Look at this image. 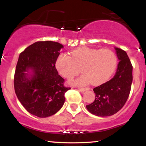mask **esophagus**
<instances>
[{
    "label": "esophagus",
    "instance_id": "34e87169",
    "mask_svg": "<svg viewBox=\"0 0 146 146\" xmlns=\"http://www.w3.org/2000/svg\"><path fill=\"white\" fill-rule=\"evenodd\" d=\"M88 90H89V88H79V90L80 92H85Z\"/></svg>",
    "mask_w": 146,
    "mask_h": 146
}]
</instances>
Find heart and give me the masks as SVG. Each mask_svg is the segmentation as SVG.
<instances>
[{
	"label": "heart",
	"mask_w": 146,
	"mask_h": 146,
	"mask_svg": "<svg viewBox=\"0 0 146 146\" xmlns=\"http://www.w3.org/2000/svg\"><path fill=\"white\" fill-rule=\"evenodd\" d=\"M116 63V56L111 50L81 47L72 51L70 56L60 54L55 65L59 73L68 79L79 74L80 69L83 74L74 83L85 86L90 82L95 85L105 82L113 73Z\"/></svg>",
	"instance_id": "obj_1"
}]
</instances>
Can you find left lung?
I'll return each instance as SVG.
<instances>
[{
    "instance_id": "1",
    "label": "left lung",
    "mask_w": 146,
    "mask_h": 146,
    "mask_svg": "<svg viewBox=\"0 0 146 146\" xmlns=\"http://www.w3.org/2000/svg\"><path fill=\"white\" fill-rule=\"evenodd\" d=\"M119 60L114 76L93 89V103L86 106L90 112L97 116H110L120 110L128 98L132 83V65L124 50L115 48Z\"/></svg>"
}]
</instances>
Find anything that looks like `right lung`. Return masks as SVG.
Listing matches in <instances>:
<instances>
[{
  "instance_id": "1",
  "label": "right lung",
  "mask_w": 146,
  "mask_h": 146,
  "mask_svg": "<svg viewBox=\"0 0 146 146\" xmlns=\"http://www.w3.org/2000/svg\"><path fill=\"white\" fill-rule=\"evenodd\" d=\"M63 45L56 42H36L20 54L14 78L16 95L24 108L39 117L52 115L62 107L64 80L56 61Z\"/></svg>"
}]
</instances>
